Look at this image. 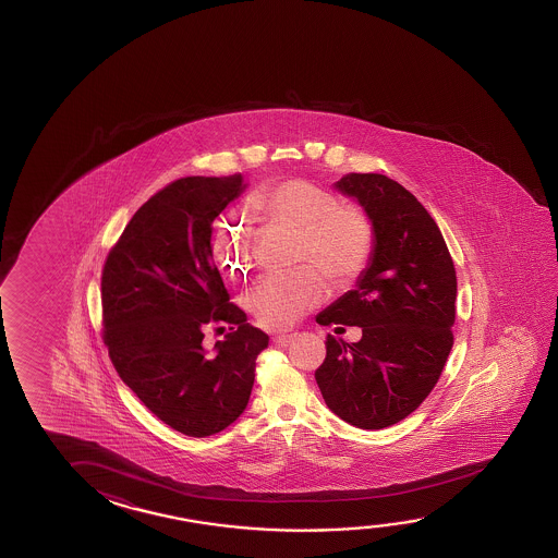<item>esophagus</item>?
Here are the masks:
<instances>
[{
  "instance_id": "esophagus-1",
  "label": "esophagus",
  "mask_w": 558,
  "mask_h": 558,
  "mask_svg": "<svg viewBox=\"0 0 558 558\" xmlns=\"http://www.w3.org/2000/svg\"><path fill=\"white\" fill-rule=\"evenodd\" d=\"M296 337H299L296 333L277 335V337H274V344H277V347H289V344L296 341Z\"/></svg>"
}]
</instances>
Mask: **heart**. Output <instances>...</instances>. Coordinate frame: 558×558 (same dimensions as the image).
<instances>
[{
  "instance_id": "1",
  "label": "heart",
  "mask_w": 558,
  "mask_h": 558,
  "mask_svg": "<svg viewBox=\"0 0 558 558\" xmlns=\"http://www.w3.org/2000/svg\"><path fill=\"white\" fill-rule=\"evenodd\" d=\"M254 209L271 223L296 233L292 259L310 266L269 274L250 287L244 308L264 327H287L329 292L325 274L337 284L354 281L374 252V223L356 204H341L333 192L289 179L256 194ZM216 256L227 274L244 275L254 262V242L239 221H221Z\"/></svg>"
}]
</instances>
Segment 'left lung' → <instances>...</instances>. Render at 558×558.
Here are the masks:
<instances>
[{
	"label": "left lung",
	"mask_w": 558,
	"mask_h": 558,
	"mask_svg": "<svg viewBox=\"0 0 558 558\" xmlns=\"http://www.w3.org/2000/svg\"><path fill=\"white\" fill-rule=\"evenodd\" d=\"M374 223V252L319 325H357L362 339L327 335L316 369L325 404L347 424L383 429L412 414L432 392L452 349L457 271L441 231L402 184L379 173L335 183Z\"/></svg>",
	"instance_id": "8db88e82"
}]
</instances>
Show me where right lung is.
<instances>
[{"label":"right lung","instance_id":"right-lung-1","mask_svg":"<svg viewBox=\"0 0 558 558\" xmlns=\"http://www.w3.org/2000/svg\"><path fill=\"white\" fill-rule=\"evenodd\" d=\"M244 189L241 173L167 184L134 214L101 274L104 342L117 374L189 437L223 432L241 416L269 342L229 302L211 252L216 217ZM216 323L230 333L208 351L201 341Z\"/></svg>","mask_w":558,"mask_h":558}]
</instances>
